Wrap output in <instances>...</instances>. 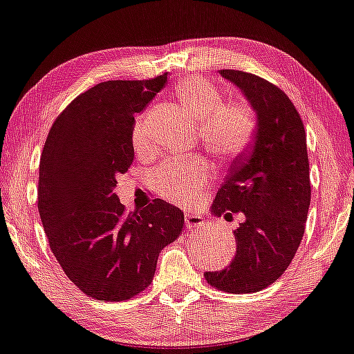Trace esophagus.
I'll return each mask as SVG.
<instances>
[{
    "instance_id": "esophagus-1",
    "label": "esophagus",
    "mask_w": 354,
    "mask_h": 354,
    "mask_svg": "<svg viewBox=\"0 0 354 354\" xmlns=\"http://www.w3.org/2000/svg\"><path fill=\"white\" fill-rule=\"evenodd\" d=\"M185 223L188 230H197L198 226H202L205 223V220H203V217H200L197 214H189V212H186Z\"/></svg>"
}]
</instances>
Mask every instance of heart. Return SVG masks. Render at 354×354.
I'll return each mask as SVG.
<instances>
[{"label": "heart", "mask_w": 354, "mask_h": 354, "mask_svg": "<svg viewBox=\"0 0 354 354\" xmlns=\"http://www.w3.org/2000/svg\"><path fill=\"white\" fill-rule=\"evenodd\" d=\"M176 95L186 112L197 122L198 137L209 154L218 160H232L248 149L256 132V112L243 100L222 102L218 89L202 77H186L176 86ZM132 146L137 152L151 148L145 117L132 126ZM209 180L205 160H169L151 174V186L171 203L191 206Z\"/></svg>", "instance_id": "heart-1"}]
</instances>
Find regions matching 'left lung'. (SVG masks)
Segmentation results:
<instances>
[{
  "mask_svg": "<svg viewBox=\"0 0 354 354\" xmlns=\"http://www.w3.org/2000/svg\"><path fill=\"white\" fill-rule=\"evenodd\" d=\"M218 73L248 100L257 123L248 152L232 165L211 206L217 217L243 214L234 230L236 256L205 279L226 292H256L283 274L301 245L311 198L306 137L295 104L277 86L242 71Z\"/></svg>",
  "mask_w": 354,
  "mask_h": 354,
  "instance_id": "8db88e82",
  "label": "left lung"
}]
</instances>
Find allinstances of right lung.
<instances>
[{
    "instance_id": "1",
    "label": "right lung",
    "mask_w": 354,
    "mask_h": 354,
    "mask_svg": "<svg viewBox=\"0 0 354 354\" xmlns=\"http://www.w3.org/2000/svg\"><path fill=\"white\" fill-rule=\"evenodd\" d=\"M168 75L98 83L58 115L39 160L38 211L50 250L71 281L97 301L134 297L154 277L157 259L180 236L185 216L154 198L126 212L114 192L134 160V115Z\"/></svg>"
}]
</instances>
